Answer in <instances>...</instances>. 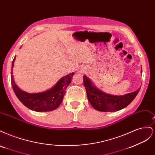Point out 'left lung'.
Wrapping results in <instances>:
<instances>
[{
  "label": "left lung",
  "instance_id": "obj_1",
  "mask_svg": "<svg viewBox=\"0 0 155 155\" xmlns=\"http://www.w3.org/2000/svg\"><path fill=\"white\" fill-rule=\"evenodd\" d=\"M83 85L91 105L94 109L102 112H114L124 109L133 101L140 90L138 88L124 96L107 94L94 86L91 79L86 76H83Z\"/></svg>",
  "mask_w": 155,
  "mask_h": 155
}]
</instances>
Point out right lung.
<instances>
[{
	"label": "right lung",
	"mask_w": 155,
	"mask_h": 155,
	"mask_svg": "<svg viewBox=\"0 0 155 155\" xmlns=\"http://www.w3.org/2000/svg\"><path fill=\"white\" fill-rule=\"evenodd\" d=\"M15 58H14L11 71V82L13 91L22 104L28 109L37 112H46L55 110L60 105L63 101L66 89L71 83L74 73L67 75L61 78L58 83L49 91L44 92L29 94L22 91L18 88L14 81L12 68Z\"/></svg>",
	"instance_id": "obj_1"
}]
</instances>
